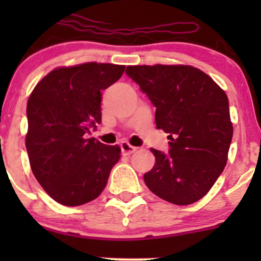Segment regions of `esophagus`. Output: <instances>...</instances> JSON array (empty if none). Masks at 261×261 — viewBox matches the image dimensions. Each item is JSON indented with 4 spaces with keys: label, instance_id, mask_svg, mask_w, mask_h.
<instances>
[{
    "label": "esophagus",
    "instance_id": "34e87169",
    "mask_svg": "<svg viewBox=\"0 0 261 261\" xmlns=\"http://www.w3.org/2000/svg\"><path fill=\"white\" fill-rule=\"evenodd\" d=\"M136 147L130 145V144L127 143V141H123V143H121V151H122L123 155H131L134 154V152L136 151Z\"/></svg>",
    "mask_w": 261,
    "mask_h": 261
}]
</instances>
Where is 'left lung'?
<instances>
[{"mask_svg": "<svg viewBox=\"0 0 261 261\" xmlns=\"http://www.w3.org/2000/svg\"><path fill=\"white\" fill-rule=\"evenodd\" d=\"M126 74L155 106L169 154L151 149L147 188L170 203L199 201L223 172L232 140L228 98L211 77L189 65H130Z\"/></svg>", "mask_w": 261, "mask_h": 261, "instance_id": "obj_1", "label": "left lung"}]
</instances>
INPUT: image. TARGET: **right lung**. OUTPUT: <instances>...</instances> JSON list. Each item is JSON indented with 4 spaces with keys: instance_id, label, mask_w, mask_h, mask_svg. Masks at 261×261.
Wrapping results in <instances>:
<instances>
[{
    "instance_id": "right-lung-1",
    "label": "right lung",
    "mask_w": 261,
    "mask_h": 261,
    "mask_svg": "<svg viewBox=\"0 0 261 261\" xmlns=\"http://www.w3.org/2000/svg\"><path fill=\"white\" fill-rule=\"evenodd\" d=\"M125 65L84 63L58 68L29 97L26 150L36 180L64 206L88 203L102 193L121 158L117 145L87 139L101 123V91L118 81Z\"/></svg>"
}]
</instances>
